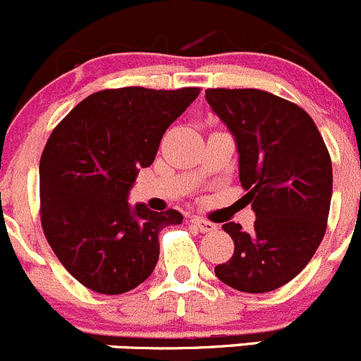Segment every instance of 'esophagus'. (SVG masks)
<instances>
[{"instance_id": "1", "label": "esophagus", "mask_w": 361, "mask_h": 361, "mask_svg": "<svg viewBox=\"0 0 361 361\" xmlns=\"http://www.w3.org/2000/svg\"><path fill=\"white\" fill-rule=\"evenodd\" d=\"M190 221H192V225H194V227H197L201 232H213V231H216V225H214L213 221L204 220V218H201V216H192Z\"/></svg>"}]
</instances>
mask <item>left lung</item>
Returning <instances> with one entry per match:
<instances>
[{
	"mask_svg": "<svg viewBox=\"0 0 361 361\" xmlns=\"http://www.w3.org/2000/svg\"><path fill=\"white\" fill-rule=\"evenodd\" d=\"M206 101L234 136L253 231L227 221L234 255L214 267L225 285L265 293L292 281L326 231L332 160L300 106L258 89H207Z\"/></svg>",
	"mask_w": 361,
	"mask_h": 361,
	"instance_id": "8db88e82",
	"label": "left lung"
}]
</instances>
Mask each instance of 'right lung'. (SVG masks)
<instances>
[{"mask_svg":"<svg viewBox=\"0 0 361 361\" xmlns=\"http://www.w3.org/2000/svg\"><path fill=\"white\" fill-rule=\"evenodd\" d=\"M197 96V87L101 90L50 134L39 160L43 232L89 290L118 295L141 285L157 265L160 231L183 221L176 209L159 213L127 197L167 127Z\"/></svg>","mask_w":361,"mask_h":361,"instance_id":"right-lung-1","label":"right lung"}]
</instances>
